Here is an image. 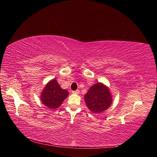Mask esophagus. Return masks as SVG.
Segmentation results:
<instances>
[{"mask_svg":"<svg viewBox=\"0 0 157 157\" xmlns=\"http://www.w3.org/2000/svg\"><path fill=\"white\" fill-rule=\"evenodd\" d=\"M72 93H73V94H78L79 93V90H75V91H73Z\"/></svg>","mask_w":157,"mask_h":157,"instance_id":"obj_1","label":"esophagus"}]
</instances>
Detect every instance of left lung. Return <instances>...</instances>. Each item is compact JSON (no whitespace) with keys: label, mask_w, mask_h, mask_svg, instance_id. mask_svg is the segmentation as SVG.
<instances>
[{"label":"left lung","mask_w":157,"mask_h":157,"mask_svg":"<svg viewBox=\"0 0 157 157\" xmlns=\"http://www.w3.org/2000/svg\"><path fill=\"white\" fill-rule=\"evenodd\" d=\"M84 100L90 110L98 113L109 107L112 100L107 87L101 83H97L85 94Z\"/></svg>","instance_id":"1"}]
</instances>
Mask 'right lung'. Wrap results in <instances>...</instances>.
I'll list each match as a JSON object with an SVG mask.
<instances>
[{"instance_id": "obj_1", "label": "right lung", "mask_w": 157, "mask_h": 157, "mask_svg": "<svg viewBox=\"0 0 157 157\" xmlns=\"http://www.w3.org/2000/svg\"><path fill=\"white\" fill-rule=\"evenodd\" d=\"M68 92L62 89L55 79L50 81L43 90L41 100L43 104L50 109H57L68 96Z\"/></svg>"}]
</instances>
